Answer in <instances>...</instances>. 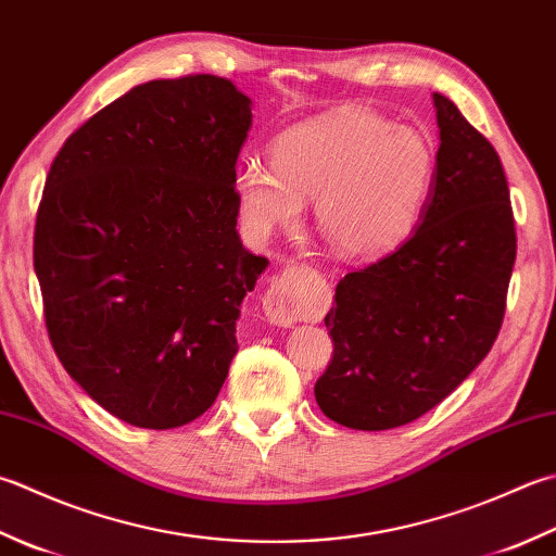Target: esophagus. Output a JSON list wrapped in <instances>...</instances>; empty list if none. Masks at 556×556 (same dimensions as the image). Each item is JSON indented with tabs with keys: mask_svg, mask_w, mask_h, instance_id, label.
<instances>
[{
	"mask_svg": "<svg viewBox=\"0 0 556 556\" xmlns=\"http://www.w3.org/2000/svg\"><path fill=\"white\" fill-rule=\"evenodd\" d=\"M301 275L303 267L289 265L271 279V285L263 299L267 323L279 325V328H289V325L301 320V315L306 313V299H303L301 291Z\"/></svg>",
	"mask_w": 556,
	"mask_h": 556,
	"instance_id": "esophagus-1",
	"label": "esophagus"
}]
</instances>
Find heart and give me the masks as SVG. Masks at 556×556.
Returning a JSON list of instances; mask_svg holds the SVG:
<instances>
[{
	"instance_id": "obj_1",
	"label": "heart",
	"mask_w": 556,
	"mask_h": 556,
	"mask_svg": "<svg viewBox=\"0 0 556 556\" xmlns=\"http://www.w3.org/2000/svg\"><path fill=\"white\" fill-rule=\"evenodd\" d=\"M271 168L236 176V202L250 231L299 224L315 198V226L337 255L374 260L417 226L437 168L429 139L388 117L342 108L293 125L271 144Z\"/></svg>"
}]
</instances>
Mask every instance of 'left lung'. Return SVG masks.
<instances>
[{"label": "left lung", "instance_id": "8db88e82", "mask_svg": "<svg viewBox=\"0 0 556 556\" xmlns=\"http://www.w3.org/2000/svg\"><path fill=\"white\" fill-rule=\"evenodd\" d=\"M439 154L421 222L395 253L334 289L332 358L315 383L325 417L386 431L427 415L492 350L504 323L516 226L496 149L433 93Z\"/></svg>", "mask_w": 556, "mask_h": 556}]
</instances>
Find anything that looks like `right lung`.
<instances>
[{
	"label": "right lung",
	"instance_id": "add662e5",
	"mask_svg": "<svg viewBox=\"0 0 556 556\" xmlns=\"http://www.w3.org/2000/svg\"><path fill=\"white\" fill-rule=\"evenodd\" d=\"M250 98L214 74L135 86L54 156L33 267L52 350L86 395L139 429L204 415L267 260L236 231Z\"/></svg>",
	"mask_w": 556,
	"mask_h": 556
}]
</instances>
